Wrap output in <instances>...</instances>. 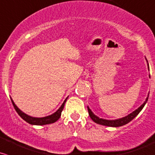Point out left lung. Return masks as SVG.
<instances>
[{
	"label": "left lung",
	"mask_w": 155,
	"mask_h": 155,
	"mask_svg": "<svg viewBox=\"0 0 155 155\" xmlns=\"http://www.w3.org/2000/svg\"><path fill=\"white\" fill-rule=\"evenodd\" d=\"M147 61V60H146ZM148 63V61H147ZM148 70H149V67H148ZM150 77V75H149ZM149 95V94H148ZM148 95L147 97L146 100L139 107L138 109H136V110L133 111V113H131L130 114L127 115V117H124L120 118V119H117V120H104L102 119V118H99L98 117H97L96 115H94V114L92 113V111L90 110V108L88 107V114H89L90 117L91 119L94 121V123L97 124H100V125H103V126H107V127H122V126L126 125L128 123H130V121L133 120L135 117H136V116L139 114L141 110H142V108L144 107L145 104H146L147 101L148 99Z\"/></svg>",
	"instance_id": "obj_1"
}]
</instances>
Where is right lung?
I'll return each instance as SVG.
<instances>
[{
	"label": "right lung",
	"mask_w": 155,
	"mask_h": 155,
	"mask_svg": "<svg viewBox=\"0 0 155 155\" xmlns=\"http://www.w3.org/2000/svg\"><path fill=\"white\" fill-rule=\"evenodd\" d=\"M67 100V97L65 99V101H64V103L62 104V105L61 106V107L55 113H54L53 114L50 116H47V117H30V116L27 115L25 114V113H23L22 111H21L19 108L17 107L16 104H14L13 101L12 100L11 98V101L13 103V107H14L15 110L17 112V114H19V116L21 117L22 119H23L25 122L28 123V124H31V125H46V124H53V123L56 122L58 120H59V118L61 117V112L64 110V104H65L66 101Z\"/></svg>",
	"instance_id": "obj_1"
}]
</instances>
